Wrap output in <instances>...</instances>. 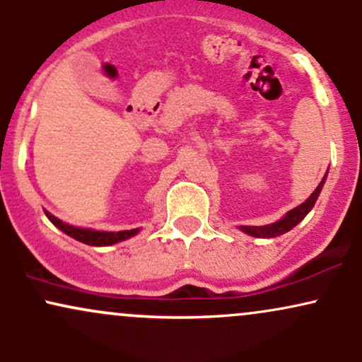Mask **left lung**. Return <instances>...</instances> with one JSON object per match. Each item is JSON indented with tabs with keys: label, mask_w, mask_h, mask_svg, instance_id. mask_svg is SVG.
Returning <instances> with one entry per match:
<instances>
[{
	"label": "left lung",
	"mask_w": 362,
	"mask_h": 362,
	"mask_svg": "<svg viewBox=\"0 0 362 362\" xmlns=\"http://www.w3.org/2000/svg\"><path fill=\"white\" fill-rule=\"evenodd\" d=\"M325 178H327V175L323 177V180L320 182L317 189H315V192L311 194L310 197L306 199L305 202H303V204H300L298 207H294L293 211H289V213L286 214L282 219H279V221H277V223L269 224V226H242V230L245 231V233H248V235H252V236H257V238H274V236H279V235L288 233L289 230H293V228L296 226V224L300 223L301 219L310 213L311 207L315 206V202H317V199H318V195H320V190H322Z\"/></svg>",
	"instance_id": "obj_1"
}]
</instances>
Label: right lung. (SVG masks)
I'll list each match as a JSON object with an SVG mask.
<instances>
[{
  "label": "right lung",
  "instance_id": "1",
  "mask_svg": "<svg viewBox=\"0 0 362 362\" xmlns=\"http://www.w3.org/2000/svg\"><path fill=\"white\" fill-rule=\"evenodd\" d=\"M45 216H47L49 221H51L54 226L59 228V230L64 231L68 236H71V238L78 240V242L81 243L93 245V247H105V245H114L117 242H122V240L131 238V236H134L139 231V230H127V231H117V233H107V231L83 230V228H74V226H69V224L62 223L61 219H57L56 216L47 213V211H45Z\"/></svg>",
  "mask_w": 362,
  "mask_h": 362
}]
</instances>
